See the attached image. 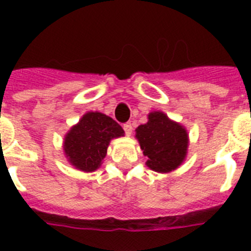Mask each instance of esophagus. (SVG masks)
Listing matches in <instances>:
<instances>
[{
  "instance_id": "34e87169",
  "label": "esophagus",
  "mask_w": 251,
  "mask_h": 251,
  "mask_svg": "<svg viewBox=\"0 0 251 251\" xmlns=\"http://www.w3.org/2000/svg\"><path fill=\"white\" fill-rule=\"evenodd\" d=\"M123 129H124V132H126V134H127V136H130V134H132V132H133L132 124H130V123H126L123 126Z\"/></svg>"
}]
</instances>
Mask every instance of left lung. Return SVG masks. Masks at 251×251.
I'll return each mask as SVG.
<instances>
[{"mask_svg": "<svg viewBox=\"0 0 251 251\" xmlns=\"http://www.w3.org/2000/svg\"><path fill=\"white\" fill-rule=\"evenodd\" d=\"M146 165L159 174H168L181 166L186 158L188 134L183 126L171 121L163 112L148 114V122L136 129Z\"/></svg>", "mask_w": 251, "mask_h": 251, "instance_id": "1", "label": "left lung"}]
</instances>
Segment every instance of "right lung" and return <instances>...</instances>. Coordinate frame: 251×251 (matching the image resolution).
I'll return each mask as SVG.
<instances>
[{
  "mask_svg": "<svg viewBox=\"0 0 251 251\" xmlns=\"http://www.w3.org/2000/svg\"><path fill=\"white\" fill-rule=\"evenodd\" d=\"M124 136L123 128L110 117L88 112L70 128L64 138V152L69 163L84 172L100 167L113 138Z\"/></svg>",
  "mask_w": 251,
  "mask_h": 251,
  "instance_id": "1",
  "label": "right lung"
}]
</instances>
